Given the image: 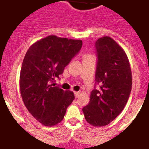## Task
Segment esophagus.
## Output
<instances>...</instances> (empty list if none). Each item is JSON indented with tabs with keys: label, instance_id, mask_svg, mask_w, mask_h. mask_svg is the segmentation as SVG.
I'll use <instances>...</instances> for the list:
<instances>
[{
	"label": "esophagus",
	"instance_id": "34e87169",
	"mask_svg": "<svg viewBox=\"0 0 149 149\" xmlns=\"http://www.w3.org/2000/svg\"><path fill=\"white\" fill-rule=\"evenodd\" d=\"M74 94H75V97H79V96L80 95V92L79 91H75L74 92Z\"/></svg>",
	"mask_w": 149,
	"mask_h": 149
}]
</instances>
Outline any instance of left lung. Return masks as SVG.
<instances>
[{"label": "left lung", "instance_id": "left-lung-1", "mask_svg": "<svg viewBox=\"0 0 149 149\" xmlns=\"http://www.w3.org/2000/svg\"><path fill=\"white\" fill-rule=\"evenodd\" d=\"M95 46V80L100 88L92 91L83 112L90 125L102 127L113 121L125 108L132 91V76L127 55L113 38H100Z\"/></svg>", "mask_w": 149, "mask_h": 149}]
</instances>
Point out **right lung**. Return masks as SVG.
<instances>
[{
  "mask_svg": "<svg viewBox=\"0 0 149 149\" xmlns=\"http://www.w3.org/2000/svg\"><path fill=\"white\" fill-rule=\"evenodd\" d=\"M81 40L49 36L30 46L22 63L20 91L24 105L42 125L52 127L63 120L74 100L72 91L53 82L79 52Z\"/></svg>",
  "mask_w": 149,
  "mask_h": 149,
  "instance_id": "1",
  "label": "right lung"
}]
</instances>
